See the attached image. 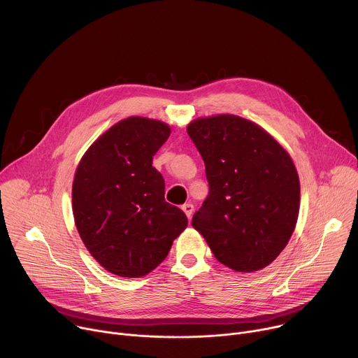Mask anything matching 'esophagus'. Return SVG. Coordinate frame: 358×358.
<instances>
[{
  "label": "esophagus",
  "mask_w": 358,
  "mask_h": 358,
  "mask_svg": "<svg viewBox=\"0 0 358 358\" xmlns=\"http://www.w3.org/2000/svg\"><path fill=\"white\" fill-rule=\"evenodd\" d=\"M182 210L185 212L186 217H187V219H190V217H192V215H193V205H192V203H185V205L182 206Z\"/></svg>",
  "instance_id": "esophagus-1"
}]
</instances>
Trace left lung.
Listing matches in <instances>:
<instances>
[{
    "mask_svg": "<svg viewBox=\"0 0 358 358\" xmlns=\"http://www.w3.org/2000/svg\"><path fill=\"white\" fill-rule=\"evenodd\" d=\"M209 196L193 215L215 257L234 271L273 263L296 229L300 180L290 153L260 125L231 113L193 119Z\"/></svg>",
    "mask_w": 358,
    "mask_h": 358,
    "instance_id": "left-lung-1",
    "label": "left lung"
}]
</instances>
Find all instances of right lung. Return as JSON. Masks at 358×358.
Here are the masks:
<instances>
[{
	"mask_svg": "<svg viewBox=\"0 0 358 358\" xmlns=\"http://www.w3.org/2000/svg\"><path fill=\"white\" fill-rule=\"evenodd\" d=\"M169 135L162 121L129 116L103 132L76 166V230L91 256L115 275L150 273L187 226L185 213L165 202V180L152 166Z\"/></svg>",
	"mask_w": 358,
	"mask_h": 358,
	"instance_id": "obj_1",
	"label": "right lung"
}]
</instances>
